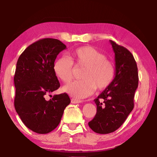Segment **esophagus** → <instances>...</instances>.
<instances>
[{"mask_svg":"<svg viewBox=\"0 0 157 157\" xmlns=\"http://www.w3.org/2000/svg\"><path fill=\"white\" fill-rule=\"evenodd\" d=\"M71 103H74V104L81 103V101H80V100H77V99H74V98H72L71 100Z\"/></svg>","mask_w":157,"mask_h":157,"instance_id":"obj_1","label":"esophagus"}]
</instances>
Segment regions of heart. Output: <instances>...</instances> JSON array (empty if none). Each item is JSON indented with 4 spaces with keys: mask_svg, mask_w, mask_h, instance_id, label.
Instances as JSON below:
<instances>
[{
    "mask_svg": "<svg viewBox=\"0 0 157 157\" xmlns=\"http://www.w3.org/2000/svg\"><path fill=\"white\" fill-rule=\"evenodd\" d=\"M70 57L62 56L54 63V74L63 83H69L73 78L74 62L77 67L85 69L81 74L82 80L63 86V91L66 94L75 98H85L96 88L103 90L113 82L115 75L114 63L106 59L105 54L96 49L89 46L79 47Z\"/></svg>",
    "mask_w": 157,
    "mask_h": 157,
    "instance_id": "b5f03b06",
    "label": "heart"
}]
</instances>
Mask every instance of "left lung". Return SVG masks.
<instances>
[{
  "label": "left lung",
  "instance_id": "8db88e82",
  "mask_svg": "<svg viewBox=\"0 0 157 157\" xmlns=\"http://www.w3.org/2000/svg\"><path fill=\"white\" fill-rule=\"evenodd\" d=\"M115 53V75L113 82L94 100L97 112L88 126L95 132L108 134L125 121L134 108L138 86L137 66L130 52L110 40Z\"/></svg>",
  "mask_w": 157,
  "mask_h": 157
}]
</instances>
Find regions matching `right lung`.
<instances>
[{
  "label": "right lung",
  "instance_id": "add662e5",
  "mask_svg": "<svg viewBox=\"0 0 157 157\" xmlns=\"http://www.w3.org/2000/svg\"><path fill=\"white\" fill-rule=\"evenodd\" d=\"M67 46L56 39L44 38L25 49L18 59L14 76L15 110L27 128L47 134L59 125L71 102L66 93L45 96L60 86L54 71L56 56Z\"/></svg>",
  "mask_w": 157,
  "mask_h": 157
}]
</instances>
